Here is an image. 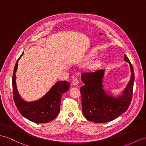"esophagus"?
<instances>
[{"label":"esophagus","mask_w":146,"mask_h":146,"mask_svg":"<svg viewBox=\"0 0 146 146\" xmlns=\"http://www.w3.org/2000/svg\"><path fill=\"white\" fill-rule=\"evenodd\" d=\"M79 80H78L77 78L74 77V79L72 80V84H73V85H77L78 84H79Z\"/></svg>","instance_id":"34e87169"}]
</instances>
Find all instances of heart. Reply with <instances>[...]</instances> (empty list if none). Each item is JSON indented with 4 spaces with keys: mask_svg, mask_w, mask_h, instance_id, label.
<instances>
[{
    "mask_svg": "<svg viewBox=\"0 0 146 146\" xmlns=\"http://www.w3.org/2000/svg\"><path fill=\"white\" fill-rule=\"evenodd\" d=\"M94 54H94V52H93V53H92V54L90 55V56H94ZM97 64H95L93 66V67H93V68H95V67L96 66H97Z\"/></svg>",
    "mask_w": 146,
    "mask_h": 146,
    "instance_id": "b5f03b06",
    "label": "heart"
}]
</instances>
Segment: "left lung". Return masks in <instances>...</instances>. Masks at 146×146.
Masks as SVG:
<instances>
[{
	"label": "left lung",
	"mask_w": 146,
	"mask_h": 146,
	"mask_svg": "<svg viewBox=\"0 0 146 146\" xmlns=\"http://www.w3.org/2000/svg\"><path fill=\"white\" fill-rule=\"evenodd\" d=\"M124 60L129 64L131 78L123 95L118 98L107 95L103 89L104 70L82 74V80L84 84L80 88L82 106L83 114L87 120L98 123L110 122L118 118L129 108L133 97L134 72L126 54Z\"/></svg>",
	"instance_id": "8db88e82"
}]
</instances>
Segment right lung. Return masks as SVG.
<instances>
[{"label":"right lung","instance_id":"obj_1","mask_svg":"<svg viewBox=\"0 0 146 146\" xmlns=\"http://www.w3.org/2000/svg\"><path fill=\"white\" fill-rule=\"evenodd\" d=\"M23 54V52L18 59L13 69L12 91L14 102L18 110L25 118L36 123H48L58 115L61 97L64 92L69 90L70 83L67 81H59L40 100L31 102L24 101L18 93L15 81L18 62Z\"/></svg>","mask_w":146,"mask_h":146}]
</instances>
